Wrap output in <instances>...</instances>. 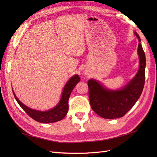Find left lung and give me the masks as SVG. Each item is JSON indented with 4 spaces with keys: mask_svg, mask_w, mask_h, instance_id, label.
<instances>
[{
    "mask_svg": "<svg viewBox=\"0 0 157 157\" xmlns=\"http://www.w3.org/2000/svg\"><path fill=\"white\" fill-rule=\"evenodd\" d=\"M139 44L138 55L140 66L138 73L128 84L118 90H109L94 79L88 82L91 107L96 114L105 119H116L124 116L140 96L145 82L146 56L137 32Z\"/></svg>",
    "mask_w": 157,
    "mask_h": 157,
    "instance_id": "8db88e82",
    "label": "left lung"
}]
</instances>
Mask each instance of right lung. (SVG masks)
Returning a JSON list of instances; mask_svg holds the SVG:
<instances>
[{
    "mask_svg": "<svg viewBox=\"0 0 157 157\" xmlns=\"http://www.w3.org/2000/svg\"><path fill=\"white\" fill-rule=\"evenodd\" d=\"M79 80H80V78L78 75H73L64 86L61 99H60L58 104L54 108L46 111H38V110L28 107V106L23 104L19 101L15 94L13 90V92L18 104L31 118L34 119L36 121L42 123H54L61 121L67 115L69 109L68 101L70 94H71L73 89L75 88V86L79 82Z\"/></svg>",
    "mask_w": 157,
    "mask_h": 157,
    "instance_id": "obj_1",
    "label": "right lung"
}]
</instances>
